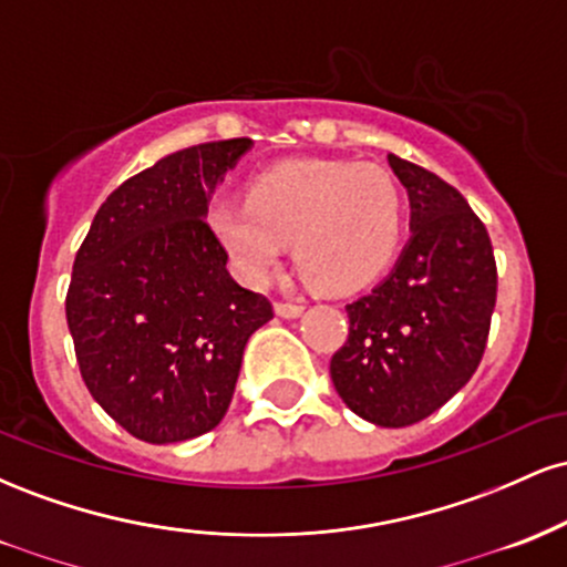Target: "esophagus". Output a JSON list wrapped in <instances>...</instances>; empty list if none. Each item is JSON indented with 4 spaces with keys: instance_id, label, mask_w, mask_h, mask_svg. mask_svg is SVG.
Masks as SVG:
<instances>
[{
    "instance_id": "obj_1",
    "label": "esophagus",
    "mask_w": 567,
    "mask_h": 567,
    "mask_svg": "<svg viewBox=\"0 0 567 567\" xmlns=\"http://www.w3.org/2000/svg\"><path fill=\"white\" fill-rule=\"evenodd\" d=\"M306 306L301 301H277L275 303V311L279 317H285V320H292V317H301Z\"/></svg>"
}]
</instances>
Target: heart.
<instances>
[{"label": "heart", "instance_id": "b5f03b06", "mask_svg": "<svg viewBox=\"0 0 567 567\" xmlns=\"http://www.w3.org/2000/svg\"><path fill=\"white\" fill-rule=\"evenodd\" d=\"M207 226L247 282H266L296 243L306 282L349 296L373 285L394 261L405 205L392 173L379 165L292 159L258 173L247 199L213 202Z\"/></svg>", "mask_w": 567, "mask_h": 567}]
</instances>
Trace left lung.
Returning <instances> with one entry per match:
<instances>
[{"mask_svg": "<svg viewBox=\"0 0 567 567\" xmlns=\"http://www.w3.org/2000/svg\"><path fill=\"white\" fill-rule=\"evenodd\" d=\"M410 197V243L392 275L347 306L349 338L330 360L336 392L360 419L424 421L472 379L496 309L485 224L440 175L389 154Z\"/></svg>", "mask_w": 567, "mask_h": 567, "instance_id": "obj_1", "label": "left lung"}]
</instances>
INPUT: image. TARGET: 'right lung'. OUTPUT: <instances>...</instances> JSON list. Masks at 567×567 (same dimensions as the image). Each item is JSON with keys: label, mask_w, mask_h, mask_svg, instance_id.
<instances>
[{"label": "right lung", "mask_w": 567, "mask_h": 567, "mask_svg": "<svg viewBox=\"0 0 567 567\" xmlns=\"http://www.w3.org/2000/svg\"><path fill=\"white\" fill-rule=\"evenodd\" d=\"M250 138L167 154L109 194L74 258L66 322L93 400L152 445L210 432L229 410L247 338L275 317L237 285L207 202Z\"/></svg>", "instance_id": "add662e5"}]
</instances>
